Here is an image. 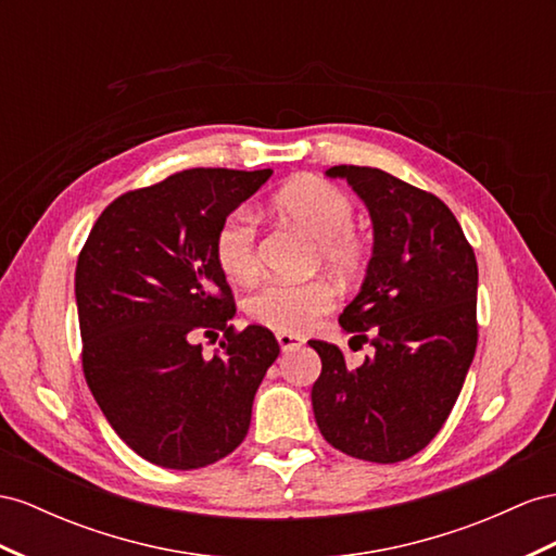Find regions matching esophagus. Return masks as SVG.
I'll return each mask as SVG.
<instances>
[{"label":"esophagus","instance_id":"obj_1","mask_svg":"<svg viewBox=\"0 0 556 556\" xmlns=\"http://www.w3.org/2000/svg\"><path fill=\"white\" fill-rule=\"evenodd\" d=\"M277 340H279L281 352H293L303 345V338L295 333H277Z\"/></svg>","mask_w":556,"mask_h":556}]
</instances>
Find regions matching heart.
I'll use <instances>...</instances> for the list:
<instances>
[{"mask_svg":"<svg viewBox=\"0 0 556 556\" xmlns=\"http://www.w3.org/2000/svg\"><path fill=\"white\" fill-rule=\"evenodd\" d=\"M275 208L315 239V261L333 275L357 277L368 258V244L352 230V199L333 182L315 176L298 178L277 192ZM213 255L223 275L232 281H249L258 273V230L247 211L227 216L213 237ZM336 303V291L329 281H265L247 298V315L251 321L279 333H301L329 312Z\"/></svg>","mask_w":556,"mask_h":556,"instance_id":"heart-1","label":"heart"}]
</instances>
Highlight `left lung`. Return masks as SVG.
Listing matches in <instances>:
<instances>
[{
	"label": "left lung",
	"instance_id": "8db88e82",
	"mask_svg": "<svg viewBox=\"0 0 556 556\" xmlns=\"http://www.w3.org/2000/svg\"><path fill=\"white\" fill-rule=\"evenodd\" d=\"M326 176L345 178L371 213V261L338 321L376 354L352 368L343 350L309 340L321 357L312 408L333 448L400 463L437 437L475 359L477 258L432 192L371 166H331Z\"/></svg>",
	"mask_w": 556,
	"mask_h": 556
}]
</instances>
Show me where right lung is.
Instances as JSON below:
<instances>
[{"label":"right lung","mask_w":556,"mask_h":556,"mask_svg":"<svg viewBox=\"0 0 556 556\" xmlns=\"http://www.w3.org/2000/svg\"><path fill=\"white\" fill-rule=\"evenodd\" d=\"M273 168H188L117 197L84 244L75 298L81 368L126 446L166 469L230 455L255 390L279 357L265 326L235 331V298L213 255L218 225ZM224 333L211 361L199 334Z\"/></svg>","instance_id":"right-lung-1"}]
</instances>
